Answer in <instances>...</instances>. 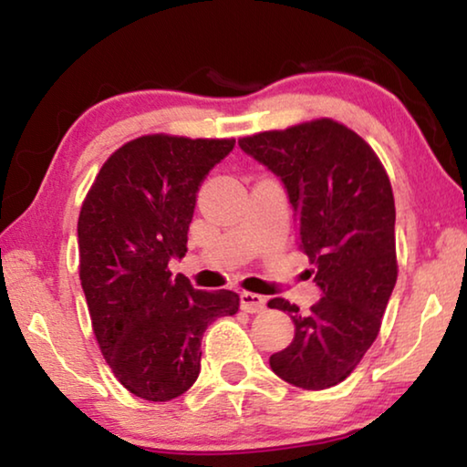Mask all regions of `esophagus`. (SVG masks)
<instances>
[{"mask_svg": "<svg viewBox=\"0 0 467 467\" xmlns=\"http://www.w3.org/2000/svg\"><path fill=\"white\" fill-rule=\"evenodd\" d=\"M264 307H265V299L262 297V295L247 293V291L241 293V309H245V312H249V314H257V312H262Z\"/></svg>", "mask_w": 467, "mask_h": 467, "instance_id": "34e87169", "label": "esophagus"}]
</instances>
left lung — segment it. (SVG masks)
I'll return each instance as SVG.
<instances>
[{
    "label": "left lung",
    "mask_w": 467,
    "mask_h": 467,
    "mask_svg": "<svg viewBox=\"0 0 467 467\" xmlns=\"http://www.w3.org/2000/svg\"><path fill=\"white\" fill-rule=\"evenodd\" d=\"M239 147L285 184L297 245L314 264L322 299L301 314L286 299L295 337L270 355L274 374L307 390L343 382L379 337L397 283L395 199L364 139L328 118L245 137Z\"/></svg>",
    "instance_id": "left-lung-1"
}]
</instances>
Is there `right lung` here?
I'll list each match as a JSON object with an SVG mask.
<instances>
[{
    "label": "right lung",
    "instance_id": "right-lung-1",
    "mask_svg": "<svg viewBox=\"0 0 467 467\" xmlns=\"http://www.w3.org/2000/svg\"><path fill=\"white\" fill-rule=\"evenodd\" d=\"M233 139L139 137L109 155L78 216L80 285L108 366L145 401L193 387L202 338L239 312L233 291H199L168 270L187 254L197 193Z\"/></svg>",
    "mask_w": 467,
    "mask_h": 467
}]
</instances>
